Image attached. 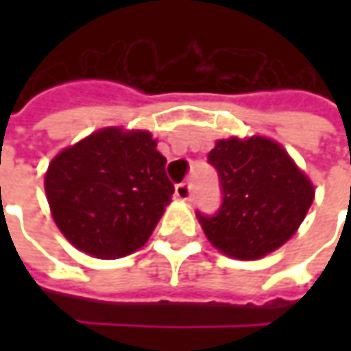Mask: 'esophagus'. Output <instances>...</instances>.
<instances>
[{
	"mask_svg": "<svg viewBox=\"0 0 351 351\" xmlns=\"http://www.w3.org/2000/svg\"><path fill=\"white\" fill-rule=\"evenodd\" d=\"M176 195L183 199V201H189V197H191V185L187 182L183 183H178L176 185Z\"/></svg>",
	"mask_w": 351,
	"mask_h": 351,
	"instance_id": "obj_1",
	"label": "esophagus"
}]
</instances>
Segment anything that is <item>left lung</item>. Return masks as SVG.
<instances>
[{
	"label": "left lung",
	"mask_w": 351,
	"mask_h": 351,
	"mask_svg": "<svg viewBox=\"0 0 351 351\" xmlns=\"http://www.w3.org/2000/svg\"><path fill=\"white\" fill-rule=\"evenodd\" d=\"M223 203L215 215L197 210L209 242L236 260H260L283 246L304 221L315 187L287 150L265 136L217 141L209 152Z\"/></svg>",
	"instance_id": "1"
}]
</instances>
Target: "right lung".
<instances>
[{"instance_id":"right-lung-1","label":"right lung","mask_w":351,"mask_h":351,"mask_svg":"<svg viewBox=\"0 0 351 351\" xmlns=\"http://www.w3.org/2000/svg\"><path fill=\"white\" fill-rule=\"evenodd\" d=\"M45 191L68 242L111 260L146 244L171 201L173 183L148 130L109 127L54 156Z\"/></svg>"}]
</instances>
